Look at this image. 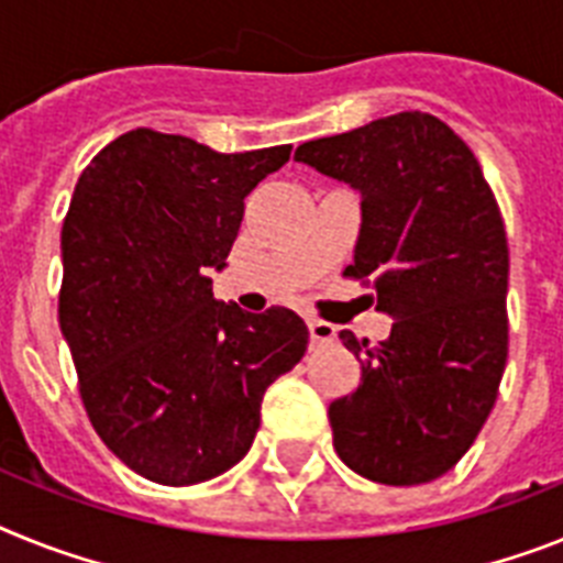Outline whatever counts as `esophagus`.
Instances as JSON below:
<instances>
[{
    "instance_id": "1",
    "label": "esophagus",
    "mask_w": 563,
    "mask_h": 563,
    "mask_svg": "<svg viewBox=\"0 0 563 563\" xmlns=\"http://www.w3.org/2000/svg\"><path fill=\"white\" fill-rule=\"evenodd\" d=\"M309 334H311V343H314V346H323V343H332V340L338 338V325L325 323V320L311 318L309 320Z\"/></svg>"
}]
</instances>
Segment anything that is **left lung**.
Listing matches in <instances>:
<instances>
[{"mask_svg": "<svg viewBox=\"0 0 563 563\" xmlns=\"http://www.w3.org/2000/svg\"><path fill=\"white\" fill-rule=\"evenodd\" d=\"M295 159L361 194L343 274L372 283L391 318L377 346L340 332L361 384L329 406L334 450L377 484L441 478L478 438L507 366L509 249L493 188L470 145L420 111L311 140Z\"/></svg>", "mask_w": 563, "mask_h": 563, "instance_id": "obj_1", "label": "left lung"}]
</instances>
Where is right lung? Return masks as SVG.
Masks as SVG:
<instances>
[{
    "label": "right lung",
    "mask_w": 563,
    "mask_h": 563,
    "mask_svg": "<svg viewBox=\"0 0 563 563\" xmlns=\"http://www.w3.org/2000/svg\"><path fill=\"white\" fill-rule=\"evenodd\" d=\"M289 154H220L136 129L79 174L59 329L97 434L154 484H200L243 461L263 395L303 357L309 329L295 311L225 306L209 277L225 268L245 197Z\"/></svg>",
    "instance_id": "obj_1"
}]
</instances>
